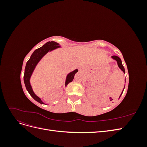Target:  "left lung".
I'll use <instances>...</instances> for the list:
<instances>
[{
    "instance_id": "1",
    "label": "left lung",
    "mask_w": 147,
    "mask_h": 147,
    "mask_svg": "<svg viewBox=\"0 0 147 147\" xmlns=\"http://www.w3.org/2000/svg\"><path fill=\"white\" fill-rule=\"evenodd\" d=\"M112 57L113 59H114L115 60L117 61V63H118V67H119V69H121L124 74H125V70H124V67H123V64H122L121 59H120L119 57L118 56H112ZM123 94V92L121 93V94ZM121 94L120 95V97H121Z\"/></svg>"
}]
</instances>
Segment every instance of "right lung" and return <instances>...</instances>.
Wrapping results in <instances>:
<instances>
[{
	"mask_svg": "<svg viewBox=\"0 0 147 147\" xmlns=\"http://www.w3.org/2000/svg\"><path fill=\"white\" fill-rule=\"evenodd\" d=\"M59 47V44L55 42H48L46 43L45 45L42 46V47L39 48L37 50H35L34 52L31 55L30 59L27 62L25 67V71L24 74V82L25 86L26 88V90H28L30 95L32 96L34 99H35L36 101L40 104H43V102L41 100V99L37 97L36 95L34 94V92L32 91V87L30 86V84L29 82L30 77L32 75L33 71L35 67V66L37 64V63L39 62V61L42 59V57L45 55V54L49 51L54 50V49ZM78 72V70H75L73 72H70L67 77L66 81H65V86L67 84L72 82L73 79L74 78V75Z\"/></svg>",
	"mask_w": 147,
	"mask_h": 147,
	"instance_id": "right-lung-1",
	"label": "right lung"
}]
</instances>
